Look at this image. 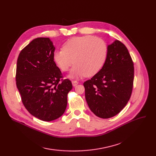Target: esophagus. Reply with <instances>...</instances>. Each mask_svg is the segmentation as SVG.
<instances>
[{"instance_id": "1", "label": "esophagus", "mask_w": 156, "mask_h": 156, "mask_svg": "<svg viewBox=\"0 0 156 156\" xmlns=\"http://www.w3.org/2000/svg\"><path fill=\"white\" fill-rule=\"evenodd\" d=\"M78 84V82L76 81H72V85L73 87H75Z\"/></svg>"}]
</instances>
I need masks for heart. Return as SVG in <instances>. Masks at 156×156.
<instances>
[{
  "label": "heart",
  "instance_id": "b5f03b06",
  "mask_svg": "<svg viewBox=\"0 0 156 156\" xmlns=\"http://www.w3.org/2000/svg\"><path fill=\"white\" fill-rule=\"evenodd\" d=\"M108 47L104 41L92 35L74 37L55 50L53 60L62 71H67L72 64L69 77L92 76L103 67L107 58Z\"/></svg>",
  "mask_w": 156,
  "mask_h": 156
}]
</instances>
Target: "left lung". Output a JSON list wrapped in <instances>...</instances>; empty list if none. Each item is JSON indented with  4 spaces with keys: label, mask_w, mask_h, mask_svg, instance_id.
Instances as JSON below:
<instances>
[{
    "label": "left lung",
    "mask_w": 156,
    "mask_h": 156,
    "mask_svg": "<svg viewBox=\"0 0 156 156\" xmlns=\"http://www.w3.org/2000/svg\"><path fill=\"white\" fill-rule=\"evenodd\" d=\"M133 78V62L127 48L114 40L108 45L107 58L102 69L83 83L90 109L104 119L116 116L129 99Z\"/></svg>",
    "instance_id": "1"
}]
</instances>
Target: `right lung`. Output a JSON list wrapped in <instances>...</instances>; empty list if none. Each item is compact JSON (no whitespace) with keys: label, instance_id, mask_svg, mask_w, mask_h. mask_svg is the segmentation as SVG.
I'll return each instance as SVG.
<instances>
[{"label":"right lung","instance_id":"1","mask_svg":"<svg viewBox=\"0 0 156 156\" xmlns=\"http://www.w3.org/2000/svg\"><path fill=\"white\" fill-rule=\"evenodd\" d=\"M49 38H37L19 54L16 86L24 107L34 116L44 121L61 117L67 106L71 81H60L62 74L53 60L55 51Z\"/></svg>","mask_w":156,"mask_h":156}]
</instances>
